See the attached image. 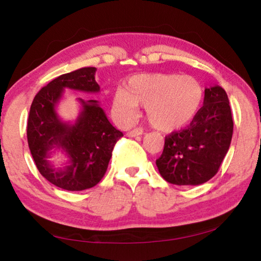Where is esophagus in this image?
<instances>
[{"mask_svg": "<svg viewBox=\"0 0 261 261\" xmlns=\"http://www.w3.org/2000/svg\"><path fill=\"white\" fill-rule=\"evenodd\" d=\"M142 134H143V130H142L141 127H136V128H134V130L128 131L127 136L128 137H136V136H141Z\"/></svg>", "mask_w": 261, "mask_h": 261, "instance_id": "obj_1", "label": "esophagus"}]
</instances>
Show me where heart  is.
<instances>
[{
	"label": "heart",
	"mask_w": 261,
	"mask_h": 261,
	"mask_svg": "<svg viewBox=\"0 0 261 261\" xmlns=\"http://www.w3.org/2000/svg\"><path fill=\"white\" fill-rule=\"evenodd\" d=\"M203 87L196 79L179 74H142L133 76L124 88L117 89L112 109L117 119L133 124L145 106L148 120L162 131L186 126L203 102Z\"/></svg>",
	"instance_id": "b5f03b06"
}]
</instances>
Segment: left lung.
Listing matches in <instances>:
<instances>
[{
	"instance_id": "1",
	"label": "left lung",
	"mask_w": 261,
	"mask_h": 261,
	"mask_svg": "<svg viewBox=\"0 0 261 261\" xmlns=\"http://www.w3.org/2000/svg\"><path fill=\"white\" fill-rule=\"evenodd\" d=\"M204 105L184 130L166 137L156 160L160 174L173 185H200L218 172L230 147L231 110L220 86L205 88Z\"/></svg>"
}]
</instances>
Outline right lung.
<instances>
[{
    "label": "right lung",
    "mask_w": 261,
    "mask_h": 261,
    "mask_svg": "<svg viewBox=\"0 0 261 261\" xmlns=\"http://www.w3.org/2000/svg\"><path fill=\"white\" fill-rule=\"evenodd\" d=\"M96 68L88 67L58 76L34 96L27 123V141L40 174L55 186L83 191L95 186L105 175L112 150L123 133L107 119L96 100L77 99L81 111L74 123L63 121L57 113L64 89L99 93ZM61 150L68 161L56 169L48 158Z\"/></svg>",
    "instance_id": "obj_1"
}]
</instances>
